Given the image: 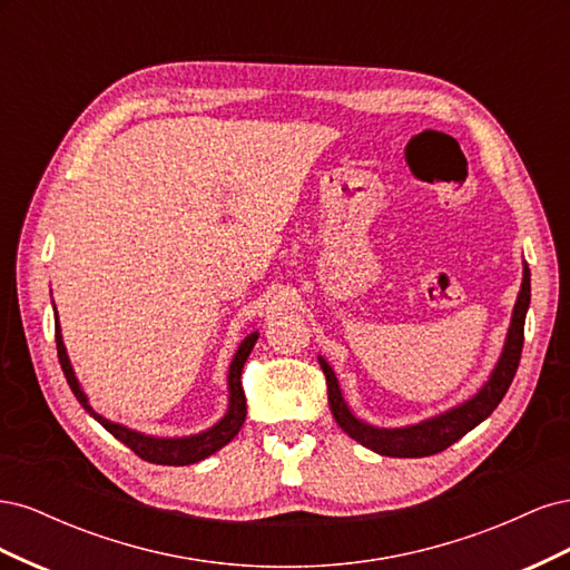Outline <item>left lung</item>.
Returning a JSON list of instances; mask_svg holds the SVG:
<instances>
[{"label":"left lung","mask_w":570,"mask_h":570,"mask_svg":"<svg viewBox=\"0 0 570 570\" xmlns=\"http://www.w3.org/2000/svg\"><path fill=\"white\" fill-rule=\"evenodd\" d=\"M530 306V268L523 262V281L519 297H515L513 312H511V323L507 331V340L502 354H499L497 364L490 373V377L482 387L463 400L461 404L440 411L435 416L423 419L419 423L411 425H400V428H381V425H371L364 419H358L356 413L350 409L347 400H344L342 387L333 366L327 364L323 356H318V364L325 373V383H327V404H331L333 416L337 425L347 433L352 440L358 444H364L366 450L381 454V456H396V459H419V456H433L446 446L461 440L469 430L480 425L485 421L490 413L499 406V402L504 400V394L513 381L515 368H519L521 361V350H523V325H525V314Z\"/></svg>","instance_id":"1"}]
</instances>
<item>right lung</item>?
<instances>
[{
  "instance_id": "obj_1",
  "label": "right lung",
  "mask_w": 570,
  "mask_h": 570,
  "mask_svg": "<svg viewBox=\"0 0 570 570\" xmlns=\"http://www.w3.org/2000/svg\"><path fill=\"white\" fill-rule=\"evenodd\" d=\"M51 304H55V302H51ZM55 327H57L59 364L63 368L68 387H71V392L76 394V400L80 402V406L88 411L90 416L101 428H107L118 442H124L126 446H130V450L140 459H145L149 463H159V465H189V463H197V461H202L206 456L216 454L220 446H226L239 433V428H243L245 416H247V400H245L243 383H239V375H243L245 361H247L249 352L254 350V344L258 340V331L249 333L243 342H239V347H237V352H235V356L230 361V368H228V409L220 416V421H216L212 428L199 430V433H195V435L159 438V435L140 433V430L128 428L124 423L109 421V419H105V416H101V413H97L92 409L88 394H85L82 385L78 383L76 371L71 366V358H68L57 308H55Z\"/></svg>"
}]
</instances>
